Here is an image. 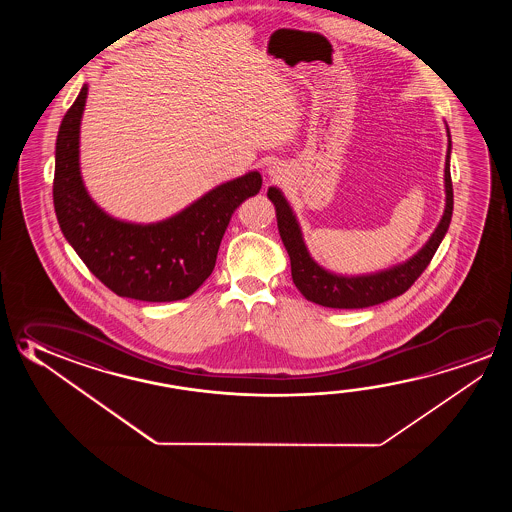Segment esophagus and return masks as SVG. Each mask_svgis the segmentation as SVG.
I'll return each instance as SVG.
<instances>
[{"mask_svg": "<svg viewBox=\"0 0 512 512\" xmlns=\"http://www.w3.org/2000/svg\"><path fill=\"white\" fill-rule=\"evenodd\" d=\"M285 169L278 164H273L268 168V178L271 182H282V178H285Z\"/></svg>", "mask_w": 512, "mask_h": 512, "instance_id": "34e87169", "label": "esophagus"}]
</instances>
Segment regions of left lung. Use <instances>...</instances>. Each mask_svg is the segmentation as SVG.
Segmentation results:
<instances>
[{
    "label": "left lung",
    "mask_w": 512,
    "mask_h": 512,
    "mask_svg": "<svg viewBox=\"0 0 512 512\" xmlns=\"http://www.w3.org/2000/svg\"><path fill=\"white\" fill-rule=\"evenodd\" d=\"M448 150L444 160V212L436 230L428 237L427 243L412 255L411 259L394 264L391 268L380 269L375 273L362 275H341L323 268L312 259L309 248L303 239L300 221L294 214L291 203L278 187H269L268 198L275 205L277 225L282 243L291 259V275L298 291L309 300L330 309H364L371 305L387 302L405 293L419 275L425 271L430 260L437 252L439 244L448 232L453 212V187L450 176V155H452V137L446 125Z\"/></svg>",
    "instance_id": "1"
}]
</instances>
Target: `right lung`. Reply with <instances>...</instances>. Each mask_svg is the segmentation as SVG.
<instances>
[{
  "label": "right lung",
  "instance_id": "1",
  "mask_svg": "<svg viewBox=\"0 0 512 512\" xmlns=\"http://www.w3.org/2000/svg\"><path fill=\"white\" fill-rule=\"evenodd\" d=\"M84 84L60 123L53 203L60 230L94 277L110 291L141 302L184 300L210 277L234 210L259 193V171L216 185L185 209L155 223H132L101 209L80 173Z\"/></svg>",
  "mask_w": 512,
  "mask_h": 512
}]
</instances>
